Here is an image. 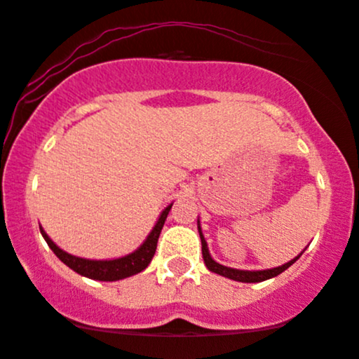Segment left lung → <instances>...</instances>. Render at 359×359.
<instances>
[{
    "label": "left lung",
    "mask_w": 359,
    "mask_h": 359,
    "mask_svg": "<svg viewBox=\"0 0 359 359\" xmlns=\"http://www.w3.org/2000/svg\"><path fill=\"white\" fill-rule=\"evenodd\" d=\"M198 236H201L202 256H204V262H205L207 269L212 271V273H215V274H221V276H224V278L239 280V283H261V280H266V279L274 278V276L284 273V271H286L289 266L294 264L297 259L301 257V254H303V252H301L299 256L292 259V261L286 262V264H284V266L274 267V269H266V271H239V269H232V267H226V266L219 264V262H215L214 259L210 257L209 249H207V243H205L204 236H202L201 224H198Z\"/></svg>",
    "instance_id": "left-lung-1"
}]
</instances>
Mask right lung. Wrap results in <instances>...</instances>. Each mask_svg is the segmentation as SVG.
<instances>
[{
    "label": "right lung",
    "instance_id": "obj_1",
    "mask_svg": "<svg viewBox=\"0 0 359 359\" xmlns=\"http://www.w3.org/2000/svg\"><path fill=\"white\" fill-rule=\"evenodd\" d=\"M170 207L172 204L163 209V212L161 214V217H158V221L152 229V232H150L149 237L145 239V243L142 244L135 252L128 254V256L125 257L114 259V261H90V259L72 256V254L65 252V250L60 249L58 245H56L53 241L46 236V232L43 231L41 227L40 231H41V236L45 237L46 244H48L50 249L56 254V257H58L62 262H65L70 269L75 271V273L95 280H118V279L128 278V276L142 273V271L150 264V261H152L155 254V249H157L158 236H161V231L163 224H165V219L168 215V210H170Z\"/></svg>",
    "mask_w": 359,
    "mask_h": 359
}]
</instances>
